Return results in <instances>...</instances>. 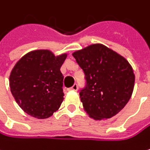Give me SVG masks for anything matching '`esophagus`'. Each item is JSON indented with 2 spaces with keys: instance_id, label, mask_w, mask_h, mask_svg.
Masks as SVG:
<instances>
[{
  "instance_id": "1",
  "label": "esophagus",
  "mask_w": 150,
  "mask_h": 150,
  "mask_svg": "<svg viewBox=\"0 0 150 150\" xmlns=\"http://www.w3.org/2000/svg\"><path fill=\"white\" fill-rule=\"evenodd\" d=\"M70 90H72V91H77V90H78V85H77L76 83H74V84L70 88Z\"/></svg>"
}]
</instances>
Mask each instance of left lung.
<instances>
[{
  "mask_svg": "<svg viewBox=\"0 0 150 150\" xmlns=\"http://www.w3.org/2000/svg\"><path fill=\"white\" fill-rule=\"evenodd\" d=\"M85 74L80 98L86 113L95 120L120 112L133 91L135 76L129 62L102 44H92L73 53Z\"/></svg>",
  "mask_w": 150,
  "mask_h": 150,
  "instance_id": "1",
  "label": "left lung"
}]
</instances>
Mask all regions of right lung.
Returning <instances> with one entry per match:
<instances>
[{
  "label": "right lung",
  "mask_w": 150,
  "mask_h": 150,
  "mask_svg": "<svg viewBox=\"0 0 150 150\" xmlns=\"http://www.w3.org/2000/svg\"><path fill=\"white\" fill-rule=\"evenodd\" d=\"M67 56L37 50L28 52L13 67L9 76L10 91L29 115L45 119L59 108L64 100L60 67Z\"/></svg>",
  "instance_id": "right-lung-1"
}]
</instances>
